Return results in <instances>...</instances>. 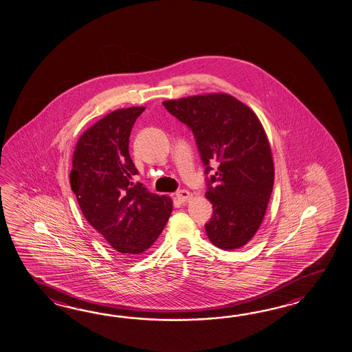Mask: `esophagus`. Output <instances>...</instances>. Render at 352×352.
Returning a JSON list of instances; mask_svg holds the SVG:
<instances>
[{
    "label": "esophagus",
    "instance_id": "esophagus-1",
    "mask_svg": "<svg viewBox=\"0 0 352 352\" xmlns=\"http://www.w3.org/2000/svg\"><path fill=\"white\" fill-rule=\"evenodd\" d=\"M175 197H177V199H178L179 202H186V201H188L189 197H190V193H189L187 189H180V190H178V192L175 193Z\"/></svg>",
    "mask_w": 352,
    "mask_h": 352
}]
</instances>
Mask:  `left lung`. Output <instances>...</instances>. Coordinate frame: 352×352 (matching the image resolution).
I'll return each mask as SVG.
<instances>
[{"instance_id":"8db88e82","label":"left lung","mask_w":352,"mask_h":352,"mask_svg":"<svg viewBox=\"0 0 352 352\" xmlns=\"http://www.w3.org/2000/svg\"><path fill=\"white\" fill-rule=\"evenodd\" d=\"M192 129L207 178L214 214L205 225L217 248L232 250L254 236L274 188V159L262 123L232 95L205 94L163 102Z\"/></svg>"}]
</instances>
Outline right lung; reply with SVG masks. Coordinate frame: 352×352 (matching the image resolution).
Masks as SVG:
<instances>
[{
  "mask_svg": "<svg viewBox=\"0 0 352 352\" xmlns=\"http://www.w3.org/2000/svg\"><path fill=\"white\" fill-rule=\"evenodd\" d=\"M144 107L117 109L78 138L69 182L87 223L122 254L150 248L172 214L168 196L135 183L138 172L129 156L131 129Z\"/></svg>",
  "mask_w": 352,
  "mask_h": 352,
  "instance_id": "right-lung-1",
  "label": "right lung"
}]
</instances>
